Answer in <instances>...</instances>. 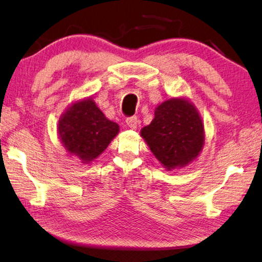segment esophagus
Segmentation results:
<instances>
[{
  "instance_id": "obj_1",
  "label": "esophagus",
  "mask_w": 262,
  "mask_h": 262,
  "mask_svg": "<svg viewBox=\"0 0 262 262\" xmlns=\"http://www.w3.org/2000/svg\"><path fill=\"white\" fill-rule=\"evenodd\" d=\"M126 124L127 126L132 128V130H135L137 128V125H138V118L136 117V116H132V117H127L126 118Z\"/></svg>"
}]
</instances>
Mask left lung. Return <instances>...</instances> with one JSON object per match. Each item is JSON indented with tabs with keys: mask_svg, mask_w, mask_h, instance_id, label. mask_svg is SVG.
<instances>
[{
	"mask_svg": "<svg viewBox=\"0 0 262 262\" xmlns=\"http://www.w3.org/2000/svg\"><path fill=\"white\" fill-rule=\"evenodd\" d=\"M140 135L168 170L190 164L204 145L202 118L187 98H170L158 105L153 121Z\"/></svg>",
	"mask_w": 262,
	"mask_h": 262,
	"instance_id": "obj_1",
	"label": "left lung"
}]
</instances>
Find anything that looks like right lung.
Here are the masks:
<instances>
[{
    "mask_svg": "<svg viewBox=\"0 0 262 262\" xmlns=\"http://www.w3.org/2000/svg\"><path fill=\"white\" fill-rule=\"evenodd\" d=\"M118 132V124L109 121L92 98L73 103L59 118L60 140L83 164L96 159Z\"/></svg>",
    "mask_w": 262,
    "mask_h": 262,
    "instance_id": "right-lung-1",
    "label": "right lung"
}]
</instances>
